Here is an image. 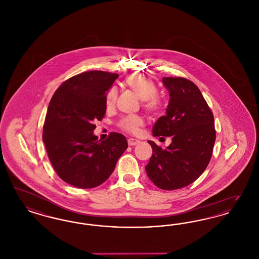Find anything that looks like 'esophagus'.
Wrapping results in <instances>:
<instances>
[{"mask_svg": "<svg viewBox=\"0 0 259 259\" xmlns=\"http://www.w3.org/2000/svg\"><path fill=\"white\" fill-rule=\"evenodd\" d=\"M128 145L129 146H136V145H138L139 143H140V141H138V140H136V139H133V138H130V139H128Z\"/></svg>", "mask_w": 259, "mask_h": 259, "instance_id": "obj_1", "label": "esophagus"}]
</instances>
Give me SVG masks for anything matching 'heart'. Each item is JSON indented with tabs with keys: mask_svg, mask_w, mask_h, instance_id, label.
I'll list each match as a JSON object with an SVG mask.
<instances>
[{
	"mask_svg": "<svg viewBox=\"0 0 259 259\" xmlns=\"http://www.w3.org/2000/svg\"><path fill=\"white\" fill-rule=\"evenodd\" d=\"M126 84L139 98L143 100V107L148 112L156 114L162 111L164 102L158 94V87L152 78L144 74H130L126 78ZM117 95L118 90L115 87H111L107 91L105 105L108 109H111L114 106ZM117 125L125 132L137 135L140 132V128L144 125V119L138 115L124 116Z\"/></svg>",
	"mask_w": 259,
	"mask_h": 259,
	"instance_id": "b5f03b06",
	"label": "heart"
}]
</instances>
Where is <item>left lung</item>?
Wrapping results in <instances>:
<instances>
[{
    "label": "left lung",
    "mask_w": 259,
    "mask_h": 259,
    "mask_svg": "<svg viewBox=\"0 0 259 259\" xmlns=\"http://www.w3.org/2000/svg\"><path fill=\"white\" fill-rule=\"evenodd\" d=\"M170 93L166 115L155 122L154 137H172L166 148L148 141L152 156L146 166L149 180L163 190L192 184L206 170L215 142L213 114L200 89L185 77H163Z\"/></svg>",
    "instance_id": "8db88e82"
}]
</instances>
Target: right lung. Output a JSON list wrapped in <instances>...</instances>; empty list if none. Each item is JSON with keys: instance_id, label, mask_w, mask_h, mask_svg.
I'll list each match as a JSON object with an SVG mask.
<instances>
[{"instance_id": "right-lung-1", "label": "right lung", "mask_w": 259, "mask_h": 259, "mask_svg": "<svg viewBox=\"0 0 259 259\" xmlns=\"http://www.w3.org/2000/svg\"><path fill=\"white\" fill-rule=\"evenodd\" d=\"M118 74L89 71L65 80L50 100L42 141L50 163L65 183L93 188L106 182L128 144L112 132L99 141L93 131L107 107L105 96Z\"/></svg>"}]
</instances>
